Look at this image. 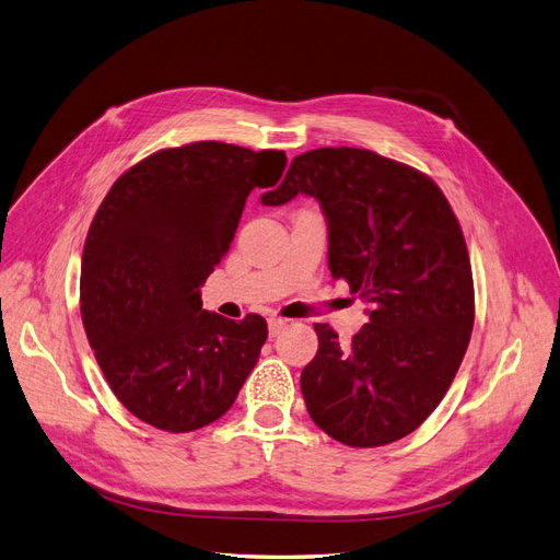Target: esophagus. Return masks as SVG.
<instances>
[{
  "label": "esophagus",
  "mask_w": 560,
  "mask_h": 560,
  "mask_svg": "<svg viewBox=\"0 0 560 560\" xmlns=\"http://www.w3.org/2000/svg\"><path fill=\"white\" fill-rule=\"evenodd\" d=\"M267 327H269V337H277L288 327V320H283V318H269Z\"/></svg>",
  "instance_id": "34e87169"
}]
</instances>
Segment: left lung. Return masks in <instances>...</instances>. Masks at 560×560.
<instances>
[{"mask_svg":"<svg viewBox=\"0 0 560 560\" xmlns=\"http://www.w3.org/2000/svg\"><path fill=\"white\" fill-rule=\"evenodd\" d=\"M314 196L327 217L329 269L371 302L341 343L316 323L302 369L308 416L335 441L378 447L416 431L457 376L475 320L462 225L439 184L371 150L320 148L291 161L262 205Z\"/></svg>","mask_w":560,"mask_h":560,"instance_id":"obj_1","label":"left lung"}]
</instances>
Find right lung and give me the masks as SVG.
Returning <instances> with one entry per match:
<instances>
[{"label":"right lung","instance_id":"obj_1","mask_svg":"<svg viewBox=\"0 0 560 560\" xmlns=\"http://www.w3.org/2000/svg\"><path fill=\"white\" fill-rule=\"evenodd\" d=\"M279 150L200 140L150 154L98 205L82 252L80 314L121 406L171 433L219 420L258 362L267 323L202 308L246 196L275 186Z\"/></svg>","mask_w":560,"mask_h":560}]
</instances>
